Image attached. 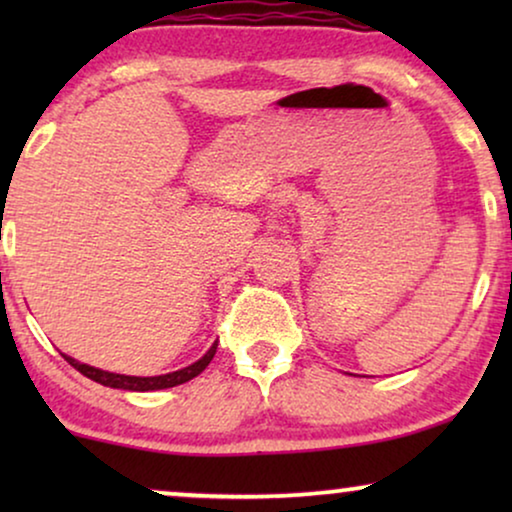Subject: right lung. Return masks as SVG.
Here are the masks:
<instances>
[{
    "label": "right lung",
    "mask_w": 512,
    "mask_h": 512,
    "mask_svg": "<svg viewBox=\"0 0 512 512\" xmlns=\"http://www.w3.org/2000/svg\"><path fill=\"white\" fill-rule=\"evenodd\" d=\"M216 354V342L212 347L207 349L205 356L198 359L191 366L181 368V370H174V373H167V375H153V377H137V375H121V373H109V370H102V368H95V366H88V363H81L72 359V356L62 354L65 359L72 363V366L79 370L81 375L90 377V380L97 382V384H104V387H111V389H125V391H158V389H170V387H177V384H184L188 380H193V377H198L202 370L209 366V361L214 359Z\"/></svg>",
    "instance_id": "1"
}]
</instances>
